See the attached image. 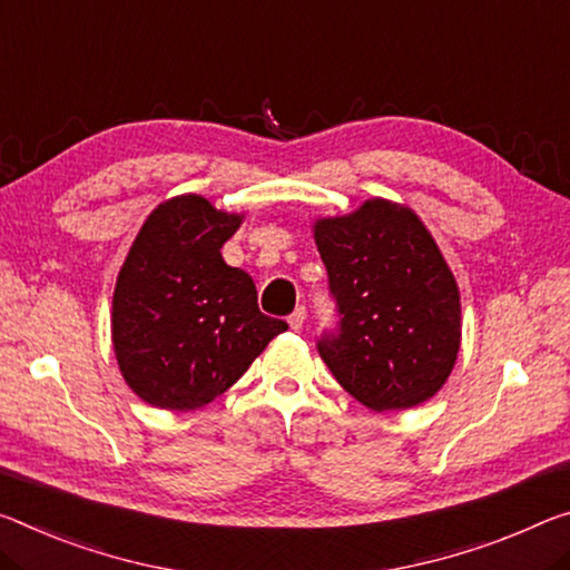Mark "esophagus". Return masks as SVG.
I'll return each mask as SVG.
<instances>
[{"mask_svg": "<svg viewBox=\"0 0 570 570\" xmlns=\"http://www.w3.org/2000/svg\"><path fill=\"white\" fill-rule=\"evenodd\" d=\"M304 320H306V309L304 306H296V309L292 312V317H288V327H292L294 332H299L304 327Z\"/></svg>", "mask_w": 570, "mask_h": 570, "instance_id": "34e87169", "label": "esophagus"}]
</instances>
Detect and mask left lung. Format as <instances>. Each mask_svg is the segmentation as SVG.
Returning <instances> with one entry per match:
<instances>
[{"instance_id":"1","label":"left lung","mask_w":570,"mask_h":570,"mask_svg":"<svg viewBox=\"0 0 570 570\" xmlns=\"http://www.w3.org/2000/svg\"><path fill=\"white\" fill-rule=\"evenodd\" d=\"M312 230L340 312L337 334L317 350L337 383L377 413L433 399L462 345V302L426 225L373 197Z\"/></svg>"}]
</instances>
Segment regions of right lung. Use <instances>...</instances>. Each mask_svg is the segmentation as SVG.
<instances>
[{
  "instance_id": "add662e5",
  "label": "right lung",
  "mask_w": 570,
  "mask_h": 570,
  "mask_svg": "<svg viewBox=\"0 0 570 570\" xmlns=\"http://www.w3.org/2000/svg\"><path fill=\"white\" fill-rule=\"evenodd\" d=\"M240 223L203 195H177L149 213L126 253L111 342L126 385L155 409H203L288 327L261 314L253 278L220 256Z\"/></svg>"
}]
</instances>
